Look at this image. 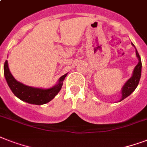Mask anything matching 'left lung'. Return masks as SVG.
I'll return each instance as SVG.
<instances>
[{"label":"left lung","mask_w":147,"mask_h":147,"mask_svg":"<svg viewBox=\"0 0 147 147\" xmlns=\"http://www.w3.org/2000/svg\"><path fill=\"white\" fill-rule=\"evenodd\" d=\"M132 46L133 47H134V45L133 44V43ZM135 49H136V48H135ZM136 55H137V57L138 58L139 62H138V64L135 66L134 69L133 76L127 81V82L124 84V85H123V88H122V89H121L122 96H121L120 101H121V100H123L124 98H126L127 97L129 96V95L136 89V88L137 87V85L139 84L140 79V76H141L142 62L139 53L137 52V49H136Z\"/></svg>","instance_id":"obj_1"}]
</instances>
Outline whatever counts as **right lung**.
<instances>
[{
  "label": "right lung",
  "instance_id": "1",
  "mask_svg": "<svg viewBox=\"0 0 147 147\" xmlns=\"http://www.w3.org/2000/svg\"><path fill=\"white\" fill-rule=\"evenodd\" d=\"M3 74L7 82V85L12 92L16 97L23 101L29 104L41 105L49 102L52 99L55 98L56 94L59 92L62 88V84L67 74L60 77L58 81L57 85L50 88H39L25 85L23 83L17 82L12 74L10 73L8 67L7 60H6L3 65Z\"/></svg>",
  "mask_w": 147,
  "mask_h": 147
}]
</instances>
